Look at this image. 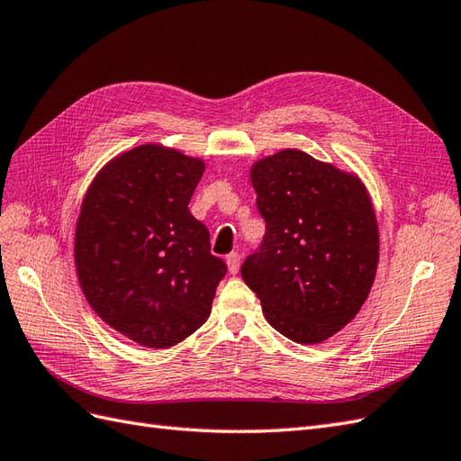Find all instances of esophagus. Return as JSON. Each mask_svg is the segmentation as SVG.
Returning <instances> with one entry per match:
<instances>
[{"label":"esophagus","instance_id":"obj_1","mask_svg":"<svg viewBox=\"0 0 461 461\" xmlns=\"http://www.w3.org/2000/svg\"><path fill=\"white\" fill-rule=\"evenodd\" d=\"M226 263H228L230 275H238V273H240V265H241L240 253H230V255L226 257Z\"/></svg>","mask_w":461,"mask_h":461}]
</instances>
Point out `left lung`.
Segmentation results:
<instances>
[{"mask_svg": "<svg viewBox=\"0 0 461 461\" xmlns=\"http://www.w3.org/2000/svg\"><path fill=\"white\" fill-rule=\"evenodd\" d=\"M251 183L267 231L241 276L278 333L321 343L372 288L380 240L370 196L357 176L300 149L257 161Z\"/></svg>", "mask_w": 461, "mask_h": 461, "instance_id": "1", "label": "left lung"}]
</instances>
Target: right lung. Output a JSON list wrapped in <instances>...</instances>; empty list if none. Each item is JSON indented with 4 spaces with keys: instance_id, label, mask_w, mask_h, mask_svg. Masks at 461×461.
Wrapping results in <instances>:
<instances>
[{
    "instance_id": "obj_1",
    "label": "right lung",
    "mask_w": 461,
    "mask_h": 461,
    "mask_svg": "<svg viewBox=\"0 0 461 461\" xmlns=\"http://www.w3.org/2000/svg\"><path fill=\"white\" fill-rule=\"evenodd\" d=\"M204 163L138 146L104 165L76 226V268L93 310L148 348L193 335L212 310L226 263L188 203Z\"/></svg>"
}]
</instances>
